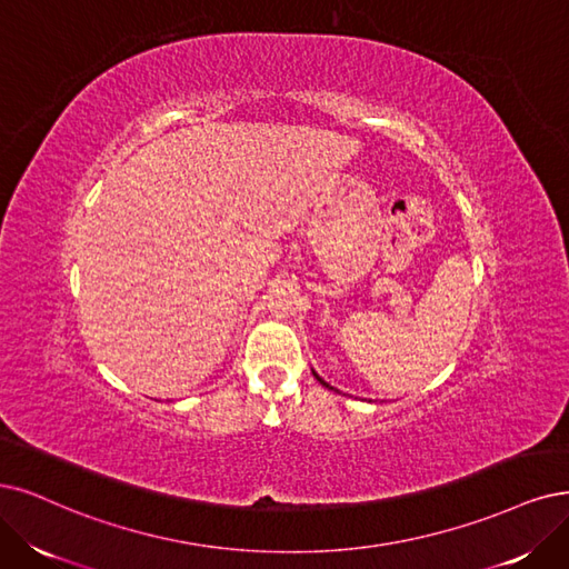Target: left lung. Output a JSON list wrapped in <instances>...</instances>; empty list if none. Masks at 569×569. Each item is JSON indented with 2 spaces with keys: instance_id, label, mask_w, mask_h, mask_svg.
Listing matches in <instances>:
<instances>
[{
  "instance_id": "1",
  "label": "left lung",
  "mask_w": 569,
  "mask_h": 569,
  "mask_svg": "<svg viewBox=\"0 0 569 569\" xmlns=\"http://www.w3.org/2000/svg\"><path fill=\"white\" fill-rule=\"evenodd\" d=\"M313 377H317V380H319V382H321V385H323V387H328V389H332V387H330V385H328V382H323V380H321V377H319V375H317V372H313Z\"/></svg>"
}]
</instances>
